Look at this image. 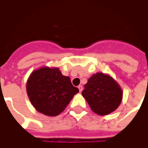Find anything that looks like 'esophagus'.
Wrapping results in <instances>:
<instances>
[{"mask_svg": "<svg viewBox=\"0 0 148 148\" xmlns=\"http://www.w3.org/2000/svg\"><path fill=\"white\" fill-rule=\"evenodd\" d=\"M77 88H78V90H79V92H82V90H83V87H82V85H80V86H77Z\"/></svg>", "mask_w": 148, "mask_h": 148, "instance_id": "obj_1", "label": "esophagus"}]
</instances>
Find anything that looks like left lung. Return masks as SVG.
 I'll use <instances>...</instances> for the list:
<instances>
[{
	"label": "left lung",
	"mask_w": 148,
	"mask_h": 148,
	"mask_svg": "<svg viewBox=\"0 0 148 148\" xmlns=\"http://www.w3.org/2000/svg\"><path fill=\"white\" fill-rule=\"evenodd\" d=\"M82 93L91 110L99 116L114 112L121 105L123 90L113 77L98 72L93 74L84 86Z\"/></svg>",
	"instance_id": "obj_1"
}]
</instances>
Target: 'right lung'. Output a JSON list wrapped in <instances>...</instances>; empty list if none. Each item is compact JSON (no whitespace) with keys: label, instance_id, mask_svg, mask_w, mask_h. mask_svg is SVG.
<instances>
[{"label":"right lung","instance_id":"add662e5","mask_svg":"<svg viewBox=\"0 0 148 148\" xmlns=\"http://www.w3.org/2000/svg\"><path fill=\"white\" fill-rule=\"evenodd\" d=\"M26 90L32 105L37 111L55 116L64 111L79 90L71 78L62 75L58 67L42 66L33 71L27 78Z\"/></svg>","mask_w":148,"mask_h":148}]
</instances>
